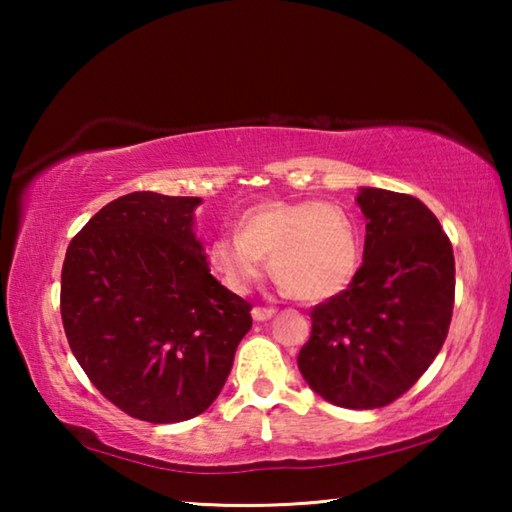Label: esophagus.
Instances as JSON below:
<instances>
[{"instance_id":"34e87169","label":"esophagus","mask_w":512,"mask_h":512,"mask_svg":"<svg viewBox=\"0 0 512 512\" xmlns=\"http://www.w3.org/2000/svg\"><path fill=\"white\" fill-rule=\"evenodd\" d=\"M273 314H275L273 307H253V318L257 320V323L259 320H268Z\"/></svg>"}]
</instances>
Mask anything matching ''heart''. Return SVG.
<instances>
[{
    "label": "heart",
    "instance_id": "heart-1",
    "mask_svg": "<svg viewBox=\"0 0 512 512\" xmlns=\"http://www.w3.org/2000/svg\"><path fill=\"white\" fill-rule=\"evenodd\" d=\"M239 235L212 239L207 257L225 287L246 293L264 257L293 298L327 300L348 289L361 262L354 214L334 201H266L239 216Z\"/></svg>",
    "mask_w": 512,
    "mask_h": 512
}]
</instances>
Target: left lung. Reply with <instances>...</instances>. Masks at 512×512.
<instances>
[{
    "instance_id": "obj_1",
    "label": "left lung",
    "mask_w": 512,
    "mask_h": 512,
    "mask_svg": "<svg viewBox=\"0 0 512 512\" xmlns=\"http://www.w3.org/2000/svg\"><path fill=\"white\" fill-rule=\"evenodd\" d=\"M363 264L348 289L309 311L298 368L311 391L345 409L393 404L438 357L454 311L452 241L409 194L363 187Z\"/></svg>"
}]
</instances>
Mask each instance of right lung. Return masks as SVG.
Instances as JSON below:
<instances>
[{"instance_id":"add662e5","label":"right lung","mask_w":512,"mask_h":512,"mask_svg":"<svg viewBox=\"0 0 512 512\" xmlns=\"http://www.w3.org/2000/svg\"><path fill=\"white\" fill-rule=\"evenodd\" d=\"M201 198L133 192L69 241L60 316L94 388L153 424L201 415L228 379L253 305L216 282L194 207Z\"/></svg>"}]
</instances>
